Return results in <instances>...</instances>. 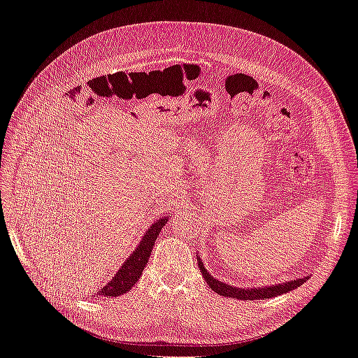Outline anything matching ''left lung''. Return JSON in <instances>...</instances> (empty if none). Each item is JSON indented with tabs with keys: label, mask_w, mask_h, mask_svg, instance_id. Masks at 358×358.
Wrapping results in <instances>:
<instances>
[{
	"label": "left lung",
	"mask_w": 358,
	"mask_h": 358,
	"mask_svg": "<svg viewBox=\"0 0 358 358\" xmlns=\"http://www.w3.org/2000/svg\"><path fill=\"white\" fill-rule=\"evenodd\" d=\"M199 268L203 274V278L206 280V283L212 291L217 292L218 295L223 296H230V298H236V299H243V301H247V299H260V298H274L277 295L286 294L289 291H294L298 286H301L304 282H307L308 277L304 278H296L292 280V282H286V283H280L275 286H269V287H250V289H243V287H235L226 285L223 282H218L217 278L210 277V274L206 271L205 265L201 264L200 257H197Z\"/></svg>",
	"instance_id": "obj_1"
}]
</instances>
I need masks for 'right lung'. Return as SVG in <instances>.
<instances>
[{
    "label": "right lung",
    "instance_id": "1",
    "mask_svg": "<svg viewBox=\"0 0 358 358\" xmlns=\"http://www.w3.org/2000/svg\"><path fill=\"white\" fill-rule=\"evenodd\" d=\"M166 223H167V218H161L146 230V235L143 236V241L137 247V250H134V253L128 257L127 262L122 265L119 271L114 274V277L110 280V282L102 289H99L98 295L107 296V298L123 295L138 282L140 275L143 274V269L146 268L149 262L152 248L155 247V241L159 235V231L164 226H166Z\"/></svg>",
    "mask_w": 358,
    "mask_h": 358
}]
</instances>
